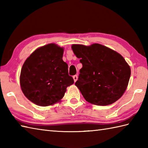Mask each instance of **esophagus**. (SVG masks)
<instances>
[{"mask_svg":"<svg viewBox=\"0 0 148 148\" xmlns=\"http://www.w3.org/2000/svg\"><path fill=\"white\" fill-rule=\"evenodd\" d=\"M73 79H74V82H76V81L77 80V75H74V76H73Z\"/></svg>","mask_w":148,"mask_h":148,"instance_id":"34e87169","label":"esophagus"}]
</instances>
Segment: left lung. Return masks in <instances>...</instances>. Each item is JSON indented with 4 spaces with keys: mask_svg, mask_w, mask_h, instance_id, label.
I'll use <instances>...</instances> for the list:
<instances>
[{
    "mask_svg": "<svg viewBox=\"0 0 148 148\" xmlns=\"http://www.w3.org/2000/svg\"><path fill=\"white\" fill-rule=\"evenodd\" d=\"M72 49L83 67L76 85L86 101L97 106L111 104L124 93L131 71L123 57L99 44L73 45Z\"/></svg>",
    "mask_w": 148,
    "mask_h": 148,
    "instance_id": "1",
    "label": "left lung"
}]
</instances>
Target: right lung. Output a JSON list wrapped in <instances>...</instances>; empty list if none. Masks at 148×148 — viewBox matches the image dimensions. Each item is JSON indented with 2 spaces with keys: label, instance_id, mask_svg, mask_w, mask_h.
I'll use <instances>...</instances> for the list:
<instances>
[{
  "label": "right lung",
  "instance_id": "obj_1",
  "mask_svg": "<svg viewBox=\"0 0 148 148\" xmlns=\"http://www.w3.org/2000/svg\"><path fill=\"white\" fill-rule=\"evenodd\" d=\"M64 49L49 44L37 49L23 65L20 74L22 92L31 102L48 106L60 101L66 88L74 83L68 65L63 61Z\"/></svg>",
  "mask_w": 148,
  "mask_h": 148
}]
</instances>
